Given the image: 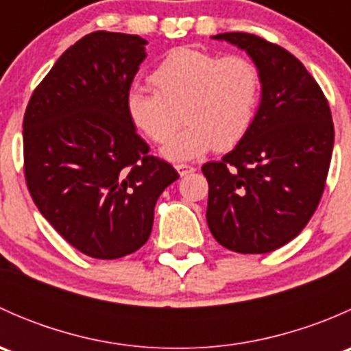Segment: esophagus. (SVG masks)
I'll list each match as a JSON object with an SVG mask.
<instances>
[{
  "instance_id": "34e87169",
  "label": "esophagus",
  "mask_w": 351,
  "mask_h": 351,
  "mask_svg": "<svg viewBox=\"0 0 351 351\" xmlns=\"http://www.w3.org/2000/svg\"><path fill=\"white\" fill-rule=\"evenodd\" d=\"M176 171L180 173V176H186L189 173H193L195 171V168L190 165H176Z\"/></svg>"
}]
</instances>
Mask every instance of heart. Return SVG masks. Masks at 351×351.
Instances as JSON below:
<instances>
[{"label":"heart","instance_id":"1","mask_svg":"<svg viewBox=\"0 0 351 351\" xmlns=\"http://www.w3.org/2000/svg\"><path fill=\"white\" fill-rule=\"evenodd\" d=\"M158 93H127L130 122L154 143H165L179 125L186 129L162 146L169 161H185L236 146L250 130L260 101V71L243 56L221 58L198 49L171 51L151 74Z\"/></svg>","mask_w":351,"mask_h":351}]
</instances>
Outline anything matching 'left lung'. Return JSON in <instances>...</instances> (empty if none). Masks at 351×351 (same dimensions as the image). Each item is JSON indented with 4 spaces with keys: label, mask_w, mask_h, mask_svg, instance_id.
<instances>
[{
    "label": "left lung",
    "mask_w": 351,
    "mask_h": 351,
    "mask_svg": "<svg viewBox=\"0 0 351 351\" xmlns=\"http://www.w3.org/2000/svg\"><path fill=\"white\" fill-rule=\"evenodd\" d=\"M212 38L250 56L261 98L234 149L202 166L207 224L228 250L270 253L299 236L319 204L335 144L331 112L319 84L289 51L241 32Z\"/></svg>",
    "instance_id": "1"
}]
</instances>
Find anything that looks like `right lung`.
<instances>
[{
    "label": "right lung",
    "instance_id": "1",
    "mask_svg": "<svg viewBox=\"0 0 351 351\" xmlns=\"http://www.w3.org/2000/svg\"><path fill=\"white\" fill-rule=\"evenodd\" d=\"M146 45L139 35H86L52 66L23 117L28 192L49 224L91 258L139 250L156 202L180 176L149 156L125 108Z\"/></svg>",
    "mask_w": 351,
    "mask_h": 351
}]
</instances>
